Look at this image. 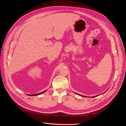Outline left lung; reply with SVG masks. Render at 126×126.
I'll list each match as a JSON object with an SVG mask.
<instances>
[{
	"label": "left lung",
	"mask_w": 126,
	"mask_h": 126,
	"mask_svg": "<svg viewBox=\"0 0 126 126\" xmlns=\"http://www.w3.org/2000/svg\"><path fill=\"white\" fill-rule=\"evenodd\" d=\"M76 94H77V95H79V96H82V97H86V96H83V95H80V94H77V93H76ZM99 96V95H97V96H93V97H97V96Z\"/></svg>",
	"instance_id": "8db88e82"
}]
</instances>
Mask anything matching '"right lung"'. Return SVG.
Listing matches in <instances>:
<instances>
[{
	"label": "right lung",
	"instance_id": "add662e5",
	"mask_svg": "<svg viewBox=\"0 0 126 126\" xmlns=\"http://www.w3.org/2000/svg\"><path fill=\"white\" fill-rule=\"evenodd\" d=\"M46 90H45L44 91H43V92H41V93H38V94H33V95H28V94H27V95H28V96H37V95H40V94H42L44 93L45 92H46Z\"/></svg>",
	"mask_w": 126,
	"mask_h": 126
}]
</instances>
